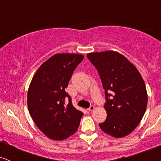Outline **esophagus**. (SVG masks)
Wrapping results in <instances>:
<instances>
[{"mask_svg":"<svg viewBox=\"0 0 161 161\" xmlns=\"http://www.w3.org/2000/svg\"><path fill=\"white\" fill-rule=\"evenodd\" d=\"M94 109H95V107L92 106V105H91L90 108L87 109V110H89V111H92L93 110H94Z\"/></svg>","mask_w":161,"mask_h":161,"instance_id":"34e87169","label":"esophagus"}]
</instances>
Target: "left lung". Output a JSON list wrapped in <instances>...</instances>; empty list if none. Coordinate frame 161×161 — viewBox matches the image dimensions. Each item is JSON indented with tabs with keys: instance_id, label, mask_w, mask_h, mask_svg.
<instances>
[{
	"instance_id": "8db88e82",
	"label": "left lung",
	"mask_w": 161,
	"mask_h": 161,
	"mask_svg": "<svg viewBox=\"0 0 161 161\" xmlns=\"http://www.w3.org/2000/svg\"><path fill=\"white\" fill-rule=\"evenodd\" d=\"M96 67L105 90L106 120L99 124L103 131L116 138L130 134L143 117L148 96L137 69L114 51L87 53Z\"/></svg>"
}]
</instances>
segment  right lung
Wrapping results in <instances>:
<instances>
[{"label": "right lung", "instance_id": "obj_1", "mask_svg": "<svg viewBox=\"0 0 161 161\" xmlns=\"http://www.w3.org/2000/svg\"><path fill=\"white\" fill-rule=\"evenodd\" d=\"M84 57L77 53L54 54L41 65L30 84L29 113L39 130L51 140H65L80 125L84 114L73 106L65 89Z\"/></svg>", "mask_w": 161, "mask_h": 161}]
</instances>
